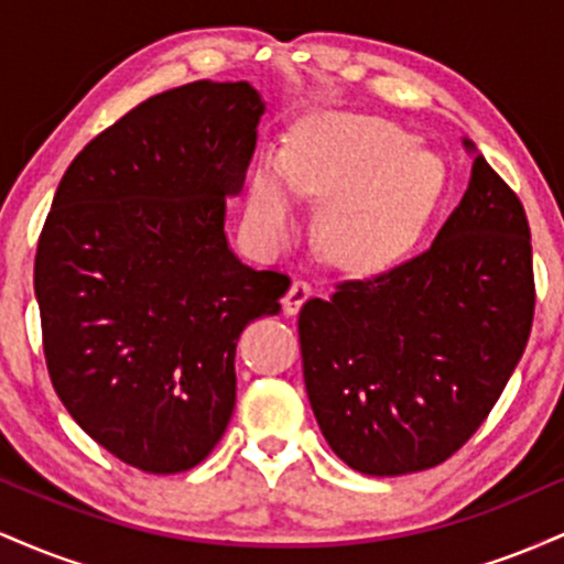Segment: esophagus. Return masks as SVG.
Wrapping results in <instances>:
<instances>
[{
    "mask_svg": "<svg viewBox=\"0 0 564 564\" xmlns=\"http://www.w3.org/2000/svg\"><path fill=\"white\" fill-rule=\"evenodd\" d=\"M310 296H313V286H310L307 281H302V278H296V281L291 283V289L286 291V296H283V310H286L289 315H296Z\"/></svg>",
    "mask_w": 564,
    "mask_h": 564,
    "instance_id": "1",
    "label": "esophagus"
}]
</instances>
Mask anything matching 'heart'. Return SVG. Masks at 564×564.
I'll return each instance as SVG.
<instances>
[{"instance_id":"heart-1","label":"heart","mask_w":564,"mask_h":564,"mask_svg":"<svg viewBox=\"0 0 564 564\" xmlns=\"http://www.w3.org/2000/svg\"><path fill=\"white\" fill-rule=\"evenodd\" d=\"M411 147L373 119L313 121L283 151L264 159L249 180L246 215L264 241H283L300 225L304 198H332L323 215V243L336 262L371 270L398 260L416 241L443 191L435 153Z\"/></svg>"}]
</instances>
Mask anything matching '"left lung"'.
<instances>
[{
  "label": "left lung",
  "instance_id": "obj_1",
  "mask_svg": "<svg viewBox=\"0 0 564 564\" xmlns=\"http://www.w3.org/2000/svg\"><path fill=\"white\" fill-rule=\"evenodd\" d=\"M475 153L469 187L430 249L347 278L300 313L304 387L347 467L394 477L437 467L480 430L535 310L525 209Z\"/></svg>",
  "mask_w": 564,
  "mask_h": 564
}]
</instances>
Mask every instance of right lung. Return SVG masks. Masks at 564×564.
Returning <instances> with one entry per match:
<instances>
[{"label":"right lung","mask_w":564,"mask_h":564,"mask_svg":"<svg viewBox=\"0 0 564 564\" xmlns=\"http://www.w3.org/2000/svg\"><path fill=\"white\" fill-rule=\"evenodd\" d=\"M262 97L193 82L148 97L70 161L36 246L34 291L57 398L95 443L148 475L193 469L236 408V345L289 275L225 238Z\"/></svg>","instance_id":"add662e5"}]
</instances>
